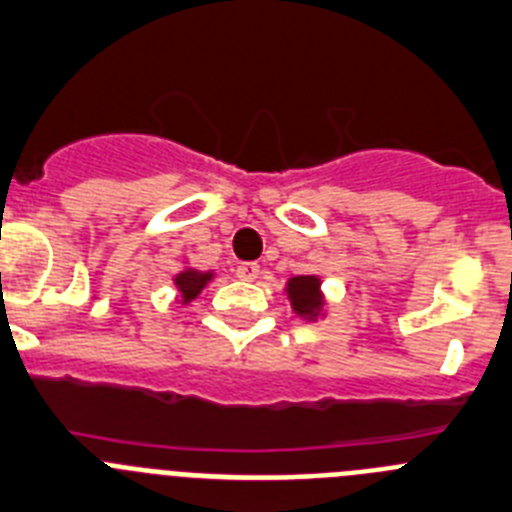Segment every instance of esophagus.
Returning <instances> with one entry per match:
<instances>
[{"label":"esophagus","mask_w":512,"mask_h":512,"mask_svg":"<svg viewBox=\"0 0 512 512\" xmlns=\"http://www.w3.org/2000/svg\"><path fill=\"white\" fill-rule=\"evenodd\" d=\"M234 273H237L239 280H255L257 275H260V265H257V262H239V265L234 267Z\"/></svg>","instance_id":"34e87169"}]
</instances>
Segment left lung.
Segmentation results:
<instances>
[{"label": "left lung", "mask_w": 512, "mask_h": 512, "mask_svg": "<svg viewBox=\"0 0 512 512\" xmlns=\"http://www.w3.org/2000/svg\"><path fill=\"white\" fill-rule=\"evenodd\" d=\"M288 301L293 311L301 319L316 321L324 313V293H321V280L316 275H296L285 285Z\"/></svg>", "instance_id": "left-lung-1"}]
</instances>
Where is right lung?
Returning a JSON list of instances; mask_svg holds the SVG:
<instances>
[{"label": "right lung", "mask_w": 512, "mask_h": 512, "mask_svg": "<svg viewBox=\"0 0 512 512\" xmlns=\"http://www.w3.org/2000/svg\"><path fill=\"white\" fill-rule=\"evenodd\" d=\"M214 278V273H201V270H193V267H186L181 273L173 278L178 288V296H181V303H191L193 298L199 296L204 285Z\"/></svg>", "instance_id": "right-lung-1"}]
</instances>
